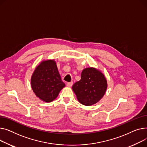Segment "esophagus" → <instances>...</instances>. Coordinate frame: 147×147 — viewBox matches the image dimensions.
Masks as SVG:
<instances>
[{"label": "esophagus", "instance_id": "obj_1", "mask_svg": "<svg viewBox=\"0 0 147 147\" xmlns=\"http://www.w3.org/2000/svg\"><path fill=\"white\" fill-rule=\"evenodd\" d=\"M66 85H67V87H72V85H73V82H67Z\"/></svg>", "mask_w": 147, "mask_h": 147}]
</instances>
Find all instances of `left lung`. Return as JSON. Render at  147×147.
Returning <instances> with one entry per match:
<instances>
[{"mask_svg": "<svg viewBox=\"0 0 147 147\" xmlns=\"http://www.w3.org/2000/svg\"><path fill=\"white\" fill-rule=\"evenodd\" d=\"M107 88V81L105 75L92 67L83 69L81 80L72 86L78 101L88 106L98 102L105 96Z\"/></svg>", "mask_w": 147, "mask_h": 147, "instance_id": "obj_1", "label": "left lung"}]
</instances>
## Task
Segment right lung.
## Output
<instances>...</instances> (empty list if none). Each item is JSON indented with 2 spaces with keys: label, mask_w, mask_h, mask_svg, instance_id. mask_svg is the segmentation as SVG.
I'll return each instance as SVG.
<instances>
[{
  "label": "right lung",
  "mask_w": 147,
  "mask_h": 147,
  "mask_svg": "<svg viewBox=\"0 0 147 147\" xmlns=\"http://www.w3.org/2000/svg\"><path fill=\"white\" fill-rule=\"evenodd\" d=\"M31 85L36 96L42 101L50 102L57 98L65 84L55 60H43L36 67L31 78Z\"/></svg>",
  "instance_id": "right-lung-1"
}]
</instances>
